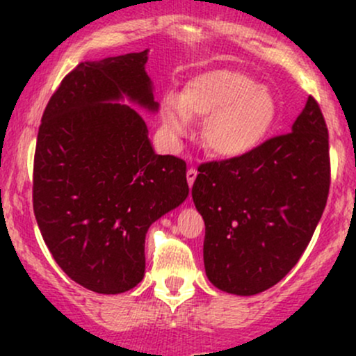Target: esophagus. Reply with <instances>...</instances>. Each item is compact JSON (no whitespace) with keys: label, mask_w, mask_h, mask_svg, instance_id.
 Wrapping results in <instances>:
<instances>
[{"label":"esophagus","mask_w":356,"mask_h":356,"mask_svg":"<svg viewBox=\"0 0 356 356\" xmlns=\"http://www.w3.org/2000/svg\"><path fill=\"white\" fill-rule=\"evenodd\" d=\"M186 175H187V184H189V187H192V184H194L195 177H197V170H195L194 167H189V169H187Z\"/></svg>","instance_id":"esophagus-1"}]
</instances>
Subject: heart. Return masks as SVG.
<instances>
[{
	"instance_id": "1",
	"label": "heart",
	"mask_w": 356,
	"mask_h": 356,
	"mask_svg": "<svg viewBox=\"0 0 356 356\" xmlns=\"http://www.w3.org/2000/svg\"><path fill=\"white\" fill-rule=\"evenodd\" d=\"M191 118H202L204 144L219 157H243L271 132L276 104L266 88L238 70H211L187 81L181 97L162 102V122L184 136Z\"/></svg>"
}]
</instances>
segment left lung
Returning <instances> with one entry per match:
<instances>
[{
	"label": "left lung",
	"mask_w": 356,
	"mask_h": 356,
	"mask_svg": "<svg viewBox=\"0 0 356 356\" xmlns=\"http://www.w3.org/2000/svg\"><path fill=\"white\" fill-rule=\"evenodd\" d=\"M197 170L192 199L206 222L211 283L241 296L280 283L312 241L328 199V129L318 102L309 97L289 134Z\"/></svg>",
	"instance_id": "8db88e82"
}]
</instances>
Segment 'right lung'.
<instances>
[{
  "instance_id": "add662e5",
  "label": "right lung",
  "mask_w": 356,
  "mask_h": 356,
  "mask_svg": "<svg viewBox=\"0 0 356 356\" xmlns=\"http://www.w3.org/2000/svg\"><path fill=\"white\" fill-rule=\"evenodd\" d=\"M147 50L85 61L44 108L33 161V211L58 266L90 291L118 295L144 277L150 224L189 194L186 162L157 155L125 93L157 110Z\"/></svg>"
}]
</instances>
